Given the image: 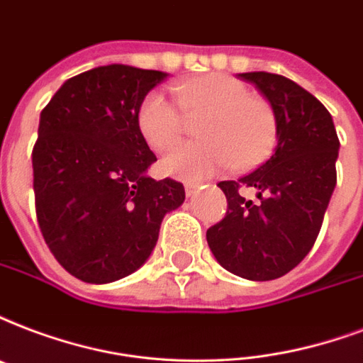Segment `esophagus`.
I'll return each instance as SVG.
<instances>
[{
    "instance_id": "obj_1",
    "label": "esophagus",
    "mask_w": 363,
    "mask_h": 363,
    "mask_svg": "<svg viewBox=\"0 0 363 363\" xmlns=\"http://www.w3.org/2000/svg\"><path fill=\"white\" fill-rule=\"evenodd\" d=\"M198 190H200V184H194V182H186V184H184V192H186L188 198L196 196V194H198Z\"/></svg>"
}]
</instances>
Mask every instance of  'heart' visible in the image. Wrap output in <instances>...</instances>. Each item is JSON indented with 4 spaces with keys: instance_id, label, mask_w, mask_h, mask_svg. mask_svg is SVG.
<instances>
[{
    "instance_id": "b5f03b06",
    "label": "heart",
    "mask_w": 363,
    "mask_h": 363,
    "mask_svg": "<svg viewBox=\"0 0 363 363\" xmlns=\"http://www.w3.org/2000/svg\"><path fill=\"white\" fill-rule=\"evenodd\" d=\"M184 118H201L200 143L182 145L163 157L162 169L181 181H201L232 165L245 171L267 160L278 143V118L270 102L251 95L228 74H203L173 85ZM140 137L154 152H167L181 140L182 116L167 96L150 91L137 108Z\"/></svg>"
}]
</instances>
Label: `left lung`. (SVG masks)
<instances>
[{
  "label": "left lung",
  "instance_id": "obj_1",
  "mask_svg": "<svg viewBox=\"0 0 363 363\" xmlns=\"http://www.w3.org/2000/svg\"><path fill=\"white\" fill-rule=\"evenodd\" d=\"M278 118V146L253 173L223 181L228 209L207 230L218 264L240 278H281L308 255L322 228L337 184L339 138L331 114L316 96L270 72H245ZM242 187H255L259 202L245 201Z\"/></svg>",
  "mask_w": 363,
  "mask_h": 363
}]
</instances>
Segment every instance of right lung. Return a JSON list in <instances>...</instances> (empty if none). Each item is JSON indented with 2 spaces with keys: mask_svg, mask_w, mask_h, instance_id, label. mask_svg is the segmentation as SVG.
<instances>
[{
  "mask_svg": "<svg viewBox=\"0 0 363 363\" xmlns=\"http://www.w3.org/2000/svg\"><path fill=\"white\" fill-rule=\"evenodd\" d=\"M165 72L99 66L62 83L41 110L32 152L35 215L60 267L87 284L140 268L184 186L146 175L156 162L137 108Z\"/></svg>",
  "mask_w": 363,
  "mask_h": 363,
  "instance_id": "1",
  "label": "right lung"
}]
</instances>
